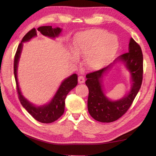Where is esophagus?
Segmentation results:
<instances>
[{
  "instance_id": "34e87169",
  "label": "esophagus",
  "mask_w": 156,
  "mask_h": 156,
  "mask_svg": "<svg viewBox=\"0 0 156 156\" xmlns=\"http://www.w3.org/2000/svg\"><path fill=\"white\" fill-rule=\"evenodd\" d=\"M84 81H85V80H84V78L83 77V76H78V83H80V84L84 83Z\"/></svg>"
}]
</instances>
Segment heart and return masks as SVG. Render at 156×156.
Here are the masks:
<instances>
[{"mask_svg": "<svg viewBox=\"0 0 156 156\" xmlns=\"http://www.w3.org/2000/svg\"><path fill=\"white\" fill-rule=\"evenodd\" d=\"M119 46L118 37L100 29H91L76 35L73 60L84 56V65L90 70H99L112 60Z\"/></svg>", "mask_w": 156, "mask_h": 156, "instance_id": "obj_1", "label": "heart"}]
</instances>
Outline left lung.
Here are the masks:
<instances>
[{
    "label": "left lung",
    "mask_w": 156,
    "mask_h": 156,
    "mask_svg": "<svg viewBox=\"0 0 156 156\" xmlns=\"http://www.w3.org/2000/svg\"><path fill=\"white\" fill-rule=\"evenodd\" d=\"M115 60H120L131 73L133 82L130 91L119 100H110L105 96L102 85L105 73L110 65L87 74L86 85L89 89L87 107L89 114L98 122H112L117 120L127 112L141 87L143 75V55L139 44L130 39L129 51Z\"/></svg>",
    "instance_id": "8db88e82"
}]
</instances>
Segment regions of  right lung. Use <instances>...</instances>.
<instances>
[{"label":"right lung","instance_id":"1","mask_svg":"<svg viewBox=\"0 0 156 156\" xmlns=\"http://www.w3.org/2000/svg\"><path fill=\"white\" fill-rule=\"evenodd\" d=\"M37 30L44 36L54 38L59 36L62 31V29L59 27L53 28L51 26H42V27L37 29ZM36 36V30L35 28H33L32 30L28 31L23 38L21 43L18 47L17 51L16 52L14 56V73L16 83L18 98H19L23 107L27 111V112L32 116L34 119L38 121V122L42 123H51L58 119L64 113L65 98L69 92L77 85L78 76L74 73V74H72L63 80L55 96L49 103L44 105L43 106L36 107L29 102L23 96L19 88L17 78V69L18 61H19L20 54L23 49V43L29 41Z\"/></svg>","mask_w":156,"mask_h":156}]
</instances>
